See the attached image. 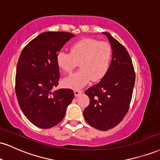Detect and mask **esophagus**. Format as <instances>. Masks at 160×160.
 <instances>
[{"instance_id":"34e87169","label":"esophagus","mask_w":160,"mask_h":160,"mask_svg":"<svg viewBox=\"0 0 160 160\" xmlns=\"http://www.w3.org/2000/svg\"><path fill=\"white\" fill-rule=\"evenodd\" d=\"M74 95L75 97H78V96H79L80 95V94L82 93V90H74Z\"/></svg>"}]
</instances>
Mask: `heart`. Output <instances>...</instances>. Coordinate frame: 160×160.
<instances>
[{"mask_svg":"<svg viewBox=\"0 0 160 160\" xmlns=\"http://www.w3.org/2000/svg\"><path fill=\"white\" fill-rule=\"evenodd\" d=\"M112 59L109 43L95 38H84L74 44L70 53L60 52L57 63L65 73L70 74L80 63V69L62 80L65 87L79 89L90 81L101 80L108 71Z\"/></svg>","mask_w":160,"mask_h":160,"instance_id":"obj_1","label":"heart"}]
</instances>
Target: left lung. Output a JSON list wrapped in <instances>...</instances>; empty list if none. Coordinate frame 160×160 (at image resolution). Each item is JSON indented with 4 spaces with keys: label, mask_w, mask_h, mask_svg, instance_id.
I'll return each mask as SVG.
<instances>
[{
    "label": "left lung",
    "mask_w": 160,
    "mask_h": 160,
    "mask_svg": "<svg viewBox=\"0 0 160 160\" xmlns=\"http://www.w3.org/2000/svg\"><path fill=\"white\" fill-rule=\"evenodd\" d=\"M110 42L112 56L107 74L85 93L90 99L83 111L86 121L100 130L115 128L128 113L136 75L128 51L109 32H103Z\"/></svg>",
    "instance_id": "obj_1"
}]
</instances>
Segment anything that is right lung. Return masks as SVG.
<instances>
[{
    "label": "right lung",
    "mask_w": 160,
    "mask_h": 160,
    "mask_svg": "<svg viewBox=\"0 0 160 160\" xmlns=\"http://www.w3.org/2000/svg\"><path fill=\"white\" fill-rule=\"evenodd\" d=\"M75 36L67 32H45L24 48L15 75V93L26 118L39 128L58 124L74 98L72 89L53 91L59 84L57 56L63 45Z\"/></svg>",
    "instance_id": "obj_1"
}]
</instances>
